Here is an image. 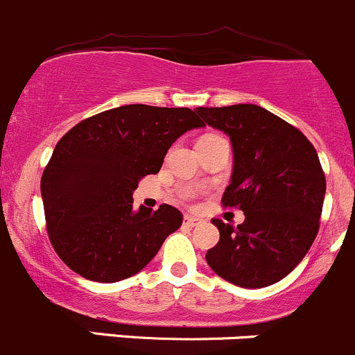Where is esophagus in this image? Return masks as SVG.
Returning <instances> with one entry per match:
<instances>
[{"mask_svg":"<svg viewBox=\"0 0 355 355\" xmlns=\"http://www.w3.org/2000/svg\"><path fill=\"white\" fill-rule=\"evenodd\" d=\"M200 223H202V221H200L199 218H194V216H185V220H184V225H185V227H189V228L199 227Z\"/></svg>","mask_w":355,"mask_h":355,"instance_id":"34e87169","label":"esophagus"}]
</instances>
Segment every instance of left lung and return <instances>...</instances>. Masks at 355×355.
Instances as JSON below:
<instances>
[{"label":"left lung","instance_id":"left-lung-1","mask_svg":"<svg viewBox=\"0 0 355 355\" xmlns=\"http://www.w3.org/2000/svg\"><path fill=\"white\" fill-rule=\"evenodd\" d=\"M196 113L230 137L234 171L221 202L245 214L237 227L213 220L220 241L207 250V264L239 287L277 284L304 259L320 230L327 180L316 149L302 132L261 106Z\"/></svg>","mask_w":355,"mask_h":355}]
</instances>
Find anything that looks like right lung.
Masks as SVG:
<instances>
[{
	"label": "right lung",
	"mask_w": 355,
	"mask_h": 355,
	"mask_svg": "<svg viewBox=\"0 0 355 355\" xmlns=\"http://www.w3.org/2000/svg\"><path fill=\"white\" fill-rule=\"evenodd\" d=\"M200 127L189 108L127 105L85 118L60 139L41 196L49 241L70 270L114 284L149 264L184 218L168 204L134 209L132 194L161 170L180 135Z\"/></svg>",
	"instance_id": "right-lung-1"
}]
</instances>
